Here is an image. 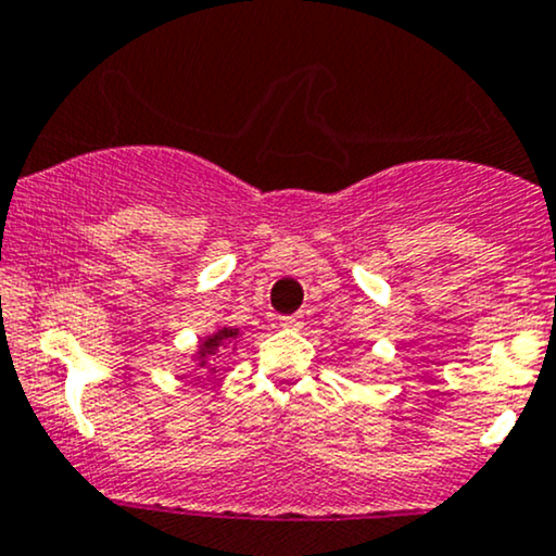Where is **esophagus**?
I'll return each instance as SVG.
<instances>
[{"instance_id": "34e87169", "label": "esophagus", "mask_w": 556, "mask_h": 556, "mask_svg": "<svg viewBox=\"0 0 556 556\" xmlns=\"http://www.w3.org/2000/svg\"><path fill=\"white\" fill-rule=\"evenodd\" d=\"M279 326H282V329H300V326H303V316H300V313H292V316H279Z\"/></svg>"}]
</instances>
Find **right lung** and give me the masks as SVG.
Listing matches in <instances>:
<instances>
[{
    "label": "right lung",
    "instance_id": "right-lung-1",
    "mask_svg": "<svg viewBox=\"0 0 556 556\" xmlns=\"http://www.w3.org/2000/svg\"><path fill=\"white\" fill-rule=\"evenodd\" d=\"M230 337H236V331L225 329V331L214 333V337H212V339H206V342L202 344V346H204V350H202V357H204V354H214V352H217V346H223V342H225V339H230Z\"/></svg>",
    "mask_w": 556,
    "mask_h": 556
}]
</instances>
